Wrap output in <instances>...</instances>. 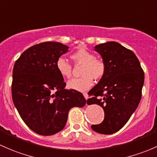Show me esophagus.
<instances>
[{"label": "esophagus", "mask_w": 157, "mask_h": 157, "mask_svg": "<svg viewBox=\"0 0 157 157\" xmlns=\"http://www.w3.org/2000/svg\"><path fill=\"white\" fill-rule=\"evenodd\" d=\"M83 95H84V97H85V99H88V94L86 93V92H85V93H83Z\"/></svg>", "instance_id": "1"}]
</instances>
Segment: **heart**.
Masks as SVG:
<instances>
[{
  "label": "heart",
  "instance_id": "b5f03b06",
  "mask_svg": "<svg viewBox=\"0 0 157 157\" xmlns=\"http://www.w3.org/2000/svg\"><path fill=\"white\" fill-rule=\"evenodd\" d=\"M75 64L82 65L79 78L71 79L67 83L68 88L78 91H85L89 89L93 85V78L98 80L104 75L106 72V64L101 58L95 57L93 53L88 50L79 49L70 55ZM56 67L58 72L63 78H69L72 76V67L63 57L57 59Z\"/></svg>",
  "mask_w": 157,
  "mask_h": 157
}]
</instances>
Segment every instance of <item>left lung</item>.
Instances as JSON below:
<instances>
[{"label": "left lung", "instance_id": "obj_1", "mask_svg": "<svg viewBox=\"0 0 157 157\" xmlns=\"http://www.w3.org/2000/svg\"><path fill=\"white\" fill-rule=\"evenodd\" d=\"M95 51L102 56L106 72L88 92V105L102 106L104 119L92 125L94 132L111 135L120 130L138 107L141 98L144 72L131 50L115 41L100 44Z\"/></svg>", "mask_w": 157, "mask_h": 157}]
</instances>
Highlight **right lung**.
I'll use <instances>...</instances> for the list:
<instances>
[{"instance_id":"add662e5","label":"right lung","mask_w":157,"mask_h":157,"mask_svg":"<svg viewBox=\"0 0 157 157\" xmlns=\"http://www.w3.org/2000/svg\"><path fill=\"white\" fill-rule=\"evenodd\" d=\"M68 49L59 42L40 43L24 51L14 64V106L27 126L38 135H52L63 130L69 109L86 103L81 92L65 89L63 77L56 69V60Z\"/></svg>"}]
</instances>
